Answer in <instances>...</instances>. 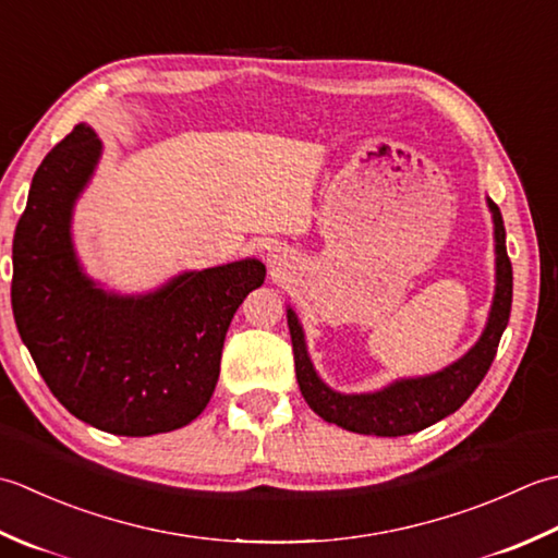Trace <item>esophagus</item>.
<instances>
[{
	"label": "esophagus",
	"instance_id": "34e87169",
	"mask_svg": "<svg viewBox=\"0 0 558 558\" xmlns=\"http://www.w3.org/2000/svg\"><path fill=\"white\" fill-rule=\"evenodd\" d=\"M281 259H283V255H281L279 247H269L267 250V263L269 265H281Z\"/></svg>",
	"mask_w": 558,
	"mask_h": 558
}]
</instances>
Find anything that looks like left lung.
I'll list each match as a JSON object with an SVG mask.
<instances>
[{"mask_svg":"<svg viewBox=\"0 0 558 558\" xmlns=\"http://www.w3.org/2000/svg\"><path fill=\"white\" fill-rule=\"evenodd\" d=\"M486 207L492 211L494 221V253H496V287L494 301L488 308L486 325L482 335L468 354L452 361L450 366L436 373L412 375V378H397L373 392H339L317 375L305 332L295 311L287 308L293 361H295V380L303 400L317 416L325 422L337 424L347 430L363 436H409L416 430L428 428L440 418L468 402V397L484 380V375L496 356L498 342L508 325L510 303H513V267L506 253V229L501 209L496 207L492 197H486Z\"/></svg>","mask_w":558,"mask_h":558,"instance_id":"8db88e82","label":"left lung"}]
</instances>
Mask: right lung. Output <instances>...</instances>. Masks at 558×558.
I'll return each instance as SVG.
<instances>
[{
  "label": "right lung",
  "mask_w": 558,
  "mask_h": 558,
  "mask_svg": "<svg viewBox=\"0 0 558 558\" xmlns=\"http://www.w3.org/2000/svg\"><path fill=\"white\" fill-rule=\"evenodd\" d=\"M100 156L104 142L82 122L43 158L11 247V308L66 412L116 436L168 434L209 404L226 332L267 269L245 257L146 293L108 291L86 275L72 238Z\"/></svg>",
  "instance_id": "add662e5"
}]
</instances>
